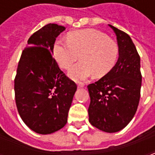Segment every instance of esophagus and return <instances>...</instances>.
I'll list each match as a JSON object with an SVG mask.
<instances>
[{
  "label": "esophagus",
  "instance_id": "esophagus-1",
  "mask_svg": "<svg viewBox=\"0 0 155 155\" xmlns=\"http://www.w3.org/2000/svg\"><path fill=\"white\" fill-rule=\"evenodd\" d=\"M77 85H78V87L82 88L84 86V83H81V82H80V83H77Z\"/></svg>",
  "mask_w": 155,
  "mask_h": 155
}]
</instances>
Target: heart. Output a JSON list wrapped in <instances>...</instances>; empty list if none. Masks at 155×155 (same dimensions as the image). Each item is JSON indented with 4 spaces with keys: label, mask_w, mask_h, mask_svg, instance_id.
Masks as SVG:
<instances>
[{
    "label": "heart",
    "mask_w": 155,
    "mask_h": 155,
    "mask_svg": "<svg viewBox=\"0 0 155 155\" xmlns=\"http://www.w3.org/2000/svg\"><path fill=\"white\" fill-rule=\"evenodd\" d=\"M69 41L59 38L54 45V56L59 65L69 69L81 56V63L68 72L74 81H84L93 74L102 77L116 63L119 48L114 41L104 33L94 29L71 32Z\"/></svg>",
    "instance_id": "obj_1"
}]
</instances>
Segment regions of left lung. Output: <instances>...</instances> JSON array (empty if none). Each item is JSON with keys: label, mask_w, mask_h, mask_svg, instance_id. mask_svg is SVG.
Segmentation results:
<instances>
[{"label": "left lung", "mask_w": 155, "mask_h": 155, "mask_svg": "<svg viewBox=\"0 0 155 155\" xmlns=\"http://www.w3.org/2000/svg\"><path fill=\"white\" fill-rule=\"evenodd\" d=\"M109 26L116 35L119 58L108 74L87 86L91 97L88 113L93 126L115 133L123 130L136 113L142 75L140 57L130 35Z\"/></svg>", "instance_id": "obj_1"}]
</instances>
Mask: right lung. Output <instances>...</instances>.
Here are the masks:
<instances>
[{
    "label": "right lung",
    "mask_w": 155,
    "mask_h": 155,
    "mask_svg": "<svg viewBox=\"0 0 155 155\" xmlns=\"http://www.w3.org/2000/svg\"><path fill=\"white\" fill-rule=\"evenodd\" d=\"M65 30L48 24L29 38L15 79L19 114L34 132L50 134L67 123L77 85L61 71L52 57L55 39Z\"/></svg>",
    "instance_id": "obj_1"
}]
</instances>
